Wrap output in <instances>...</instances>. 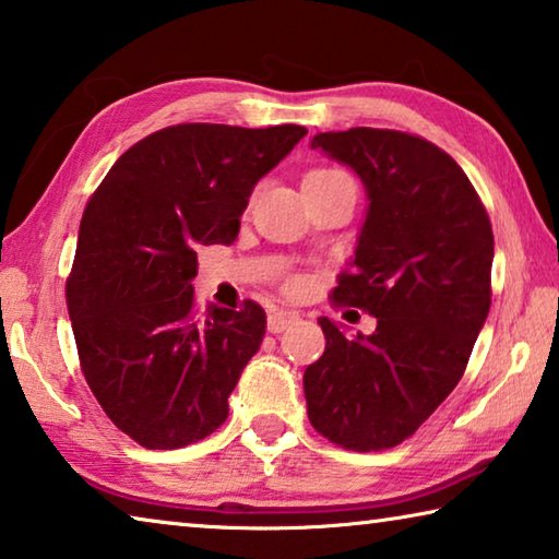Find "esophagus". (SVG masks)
I'll list each match as a JSON object with an SVG mask.
<instances>
[{"label": "esophagus", "instance_id": "1", "mask_svg": "<svg viewBox=\"0 0 559 559\" xmlns=\"http://www.w3.org/2000/svg\"><path fill=\"white\" fill-rule=\"evenodd\" d=\"M300 316L296 313V310H273V313L269 316V333H283L288 325L296 323Z\"/></svg>", "mask_w": 559, "mask_h": 559}]
</instances>
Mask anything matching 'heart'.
<instances>
[{
    "instance_id": "heart-1",
    "label": "heart",
    "mask_w": 559,
    "mask_h": 559,
    "mask_svg": "<svg viewBox=\"0 0 559 559\" xmlns=\"http://www.w3.org/2000/svg\"><path fill=\"white\" fill-rule=\"evenodd\" d=\"M340 177H347V175L340 173V169H313L306 179H340Z\"/></svg>"
}]
</instances>
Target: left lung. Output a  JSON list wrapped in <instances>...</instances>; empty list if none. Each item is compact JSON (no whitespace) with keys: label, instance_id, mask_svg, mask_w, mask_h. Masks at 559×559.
Segmentation results:
<instances>
[{"label":"left lung","instance_id":"left-lung-1","mask_svg":"<svg viewBox=\"0 0 559 559\" xmlns=\"http://www.w3.org/2000/svg\"><path fill=\"white\" fill-rule=\"evenodd\" d=\"M310 147L355 169L367 216L335 302L377 318L345 337L320 318L325 353L302 374L308 419L353 451L392 449L466 370L490 310L493 229L476 189L429 140L400 130L318 132Z\"/></svg>","mask_w":559,"mask_h":559}]
</instances>
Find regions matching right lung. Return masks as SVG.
Instances as JSON below:
<instances>
[{
    "label": "right lung",
    "mask_w": 559,
    "mask_h": 559,
    "mask_svg": "<svg viewBox=\"0 0 559 559\" xmlns=\"http://www.w3.org/2000/svg\"><path fill=\"white\" fill-rule=\"evenodd\" d=\"M302 126L182 122L122 153L83 212L66 281L81 370L103 412L145 449H182L229 416L266 333L253 300L194 308L197 249L231 243L263 175Z\"/></svg>",
    "instance_id": "right-lung-1"
}]
</instances>
